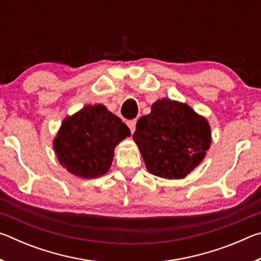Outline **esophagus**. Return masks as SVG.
<instances>
[{"label":"esophagus","instance_id":"34e87169","mask_svg":"<svg viewBox=\"0 0 261 261\" xmlns=\"http://www.w3.org/2000/svg\"><path fill=\"white\" fill-rule=\"evenodd\" d=\"M127 126H129V129L131 131V134H134L135 130H136V124H137V120H131V121H127Z\"/></svg>","mask_w":261,"mask_h":261}]
</instances>
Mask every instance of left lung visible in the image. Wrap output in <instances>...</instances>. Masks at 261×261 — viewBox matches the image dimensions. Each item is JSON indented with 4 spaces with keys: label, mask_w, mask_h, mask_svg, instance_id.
<instances>
[{
    "label": "left lung",
    "mask_w": 261,
    "mask_h": 261,
    "mask_svg": "<svg viewBox=\"0 0 261 261\" xmlns=\"http://www.w3.org/2000/svg\"><path fill=\"white\" fill-rule=\"evenodd\" d=\"M134 139L149 173L163 178H183L204 159L211 129L188 105L162 99L137 122Z\"/></svg>",
    "instance_id": "1"
}]
</instances>
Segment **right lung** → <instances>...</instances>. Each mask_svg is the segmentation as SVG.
Listing matches in <instances>:
<instances>
[{"instance_id": "right-lung-1", "label": "right lung", "mask_w": 261, "mask_h": 261, "mask_svg": "<svg viewBox=\"0 0 261 261\" xmlns=\"http://www.w3.org/2000/svg\"><path fill=\"white\" fill-rule=\"evenodd\" d=\"M126 136H130L129 127L105 106H86L63 121L54 148L70 173L94 178L107 173L115 146Z\"/></svg>"}]
</instances>
